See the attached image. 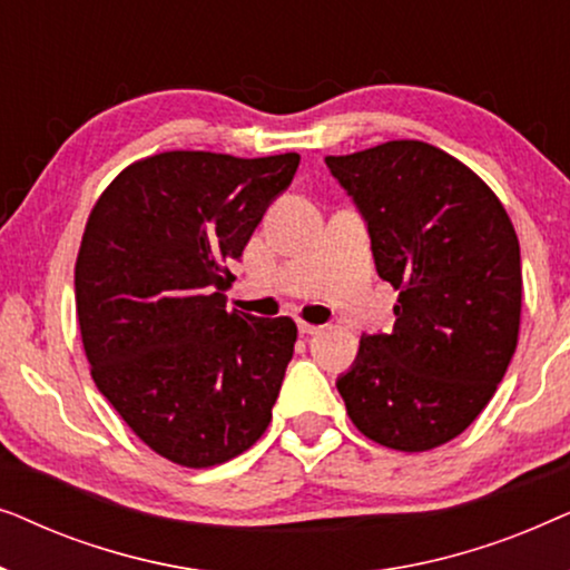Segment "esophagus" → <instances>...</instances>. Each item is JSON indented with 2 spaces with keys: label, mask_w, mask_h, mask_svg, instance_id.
I'll list each match as a JSON object with an SVG mask.
<instances>
[{
  "label": "esophagus",
  "mask_w": 570,
  "mask_h": 570,
  "mask_svg": "<svg viewBox=\"0 0 570 570\" xmlns=\"http://www.w3.org/2000/svg\"><path fill=\"white\" fill-rule=\"evenodd\" d=\"M298 332L301 334H316V332H322V326L308 324V322H298Z\"/></svg>",
  "instance_id": "obj_1"
}]
</instances>
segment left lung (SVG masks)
<instances>
[{
  "label": "left lung",
  "instance_id": "1",
  "mask_svg": "<svg viewBox=\"0 0 570 570\" xmlns=\"http://www.w3.org/2000/svg\"><path fill=\"white\" fill-rule=\"evenodd\" d=\"M324 160L365 220L379 277L400 291L392 334H363L337 392L371 441L435 449L485 410L517 350V230L488 184L433 145Z\"/></svg>",
  "mask_w": 570,
  "mask_h": 570
}]
</instances>
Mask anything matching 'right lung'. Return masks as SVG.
Returning a JSON list of instances; mask_svg holds the SVG:
<instances>
[{
  "label": "right lung",
  "instance_id": "add662e5",
  "mask_svg": "<svg viewBox=\"0 0 570 570\" xmlns=\"http://www.w3.org/2000/svg\"><path fill=\"white\" fill-rule=\"evenodd\" d=\"M298 163L153 155L114 178L85 225L75 301L92 381L170 462L223 464L267 431L298 330L228 311L220 285Z\"/></svg>",
  "mask_w": 570,
  "mask_h": 570
}]
</instances>
